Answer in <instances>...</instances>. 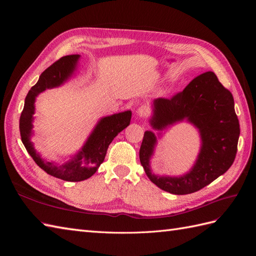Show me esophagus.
<instances>
[{
  "mask_svg": "<svg viewBox=\"0 0 256 256\" xmlns=\"http://www.w3.org/2000/svg\"><path fill=\"white\" fill-rule=\"evenodd\" d=\"M136 114L138 115V118H146L147 115L150 114V111H148V109H147V108H146L145 106H140V108H138V109L136 110Z\"/></svg>",
  "mask_w": 256,
  "mask_h": 256,
  "instance_id": "34e87169",
  "label": "esophagus"
}]
</instances>
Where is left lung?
I'll return each instance as SVG.
<instances>
[{
	"label": "left lung",
	"instance_id": "1",
	"mask_svg": "<svg viewBox=\"0 0 256 256\" xmlns=\"http://www.w3.org/2000/svg\"><path fill=\"white\" fill-rule=\"evenodd\" d=\"M150 124L158 132L147 130L140 148V161L150 182L172 194L196 192L223 175L233 164L240 134L232 92L212 72L193 79L171 99L158 98L152 104ZM186 120L198 128L201 148L195 164L180 176H156L150 159L162 131Z\"/></svg>",
	"mask_w": 256,
	"mask_h": 256
}]
</instances>
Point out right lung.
<instances>
[{"label":"right lung","mask_w":256,"mask_h":256,"mask_svg":"<svg viewBox=\"0 0 256 256\" xmlns=\"http://www.w3.org/2000/svg\"><path fill=\"white\" fill-rule=\"evenodd\" d=\"M79 60L78 54L63 56L46 69L37 83L28 92L19 124L21 141L36 164L47 174L66 182H82L97 172L104 160L108 147L120 131L129 126L132 114L130 110H127L100 118L81 150L64 164L47 161L40 156L30 141L34 134L36 97L46 90L58 88L66 83L74 74Z\"/></svg>","instance_id":"add662e5"}]
</instances>
